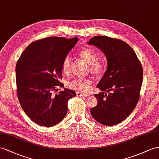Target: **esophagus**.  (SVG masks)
<instances>
[{
  "label": "esophagus",
  "instance_id": "1",
  "mask_svg": "<svg viewBox=\"0 0 159 159\" xmlns=\"http://www.w3.org/2000/svg\"><path fill=\"white\" fill-rule=\"evenodd\" d=\"M76 95L78 97H87L89 95L88 93H84L80 92H76Z\"/></svg>",
  "mask_w": 159,
  "mask_h": 159
}]
</instances>
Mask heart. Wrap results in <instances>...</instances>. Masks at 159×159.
<instances>
[{
	"instance_id": "heart-1",
	"label": "heart",
	"mask_w": 159,
	"mask_h": 159,
	"mask_svg": "<svg viewBox=\"0 0 159 159\" xmlns=\"http://www.w3.org/2000/svg\"><path fill=\"white\" fill-rule=\"evenodd\" d=\"M78 56L90 66V71L95 75H100L105 70V64L99 60L98 54L91 48H84L80 50ZM62 70L64 74L68 75L70 71V60L67 57L62 62ZM91 79H75L67 83V87L76 91L86 92L91 87Z\"/></svg>"
}]
</instances>
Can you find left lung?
Instances as JSON below:
<instances>
[{
    "label": "left lung",
    "instance_id": "8db88e82",
    "mask_svg": "<svg viewBox=\"0 0 159 159\" xmlns=\"http://www.w3.org/2000/svg\"><path fill=\"white\" fill-rule=\"evenodd\" d=\"M99 48L107 60V67L94 96L98 101L91 113L105 125L120 123L136 107L140 98L143 70L135 52L122 40L107 36H95L88 42ZM106 91L108 93H105Z\"/></svg>",
    "mask_w": 159,
    "mask_h": 159
}]
</instances>
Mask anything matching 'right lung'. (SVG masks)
Returning a JSON list of instances; mask_svg holds the SVG:
<instances>
[{
    "mask_svg": "<svg viewBox=\"0 0 159 159\" xmlns=\"http://www.w3.org/2000/svg\"><path fill=\"white\" fill-rule=\"evenodd\" d=\"M78 38L49 37L32 42L23 52L16 65L17 97L23 111L37 124L51 127L66 116L68 101L75 91L63 87L62 65L78 42ZM57 92V91H56Z\"/></svg>",
    "mask_w": 159,
    "mask_h": 159,
    "instance_id": "right-lung-1",
    "label": "right lung"
}]
</instances>
